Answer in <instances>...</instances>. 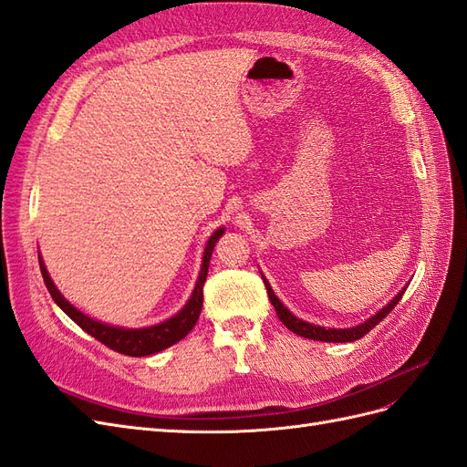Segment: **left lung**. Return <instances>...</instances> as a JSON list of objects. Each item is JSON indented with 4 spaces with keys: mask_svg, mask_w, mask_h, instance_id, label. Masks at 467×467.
<instances>
[{
    "mask_svg": "<svg viewBox=\"0 0 467 467\" xmlns=\"http://www.w3.org/2000/svg\"><path fill=\"white\" fill-rule=\"evenodd\" d=\"M264 284H265V289H268V297L274 305L279 321H282L291 332H296V335H299L303 338H311V340H321V342H354V340H359L362 337H366L371 328H374L378 323H381L383 318L395 309V305L399 303V299H401L403 293H405V287H403L388 305H385L381 311H378L374 317L368 318V321L362 323V325L352 327V328H325V327L305 323V321H301V318H297L296 315H291L284 307V303L275 297V293L272 291L270 284L265 282V279H264Z\"/></svg>",
    "mask_w": 467,
    "mask_h": 467,
    "instance_id": "1",
    "label": "left lung"
}]
</instances>
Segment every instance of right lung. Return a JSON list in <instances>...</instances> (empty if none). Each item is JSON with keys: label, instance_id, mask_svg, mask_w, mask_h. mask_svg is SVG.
<instances>
[{"label": "right lung", "instance_id": "obj_1", "mask_svg": "<svg viewBox=\"0 0 467 467\" xmlns=\"http://www.w3.org/2000/svg\"><path fill=\"white\" fill-rule=\"evenodd\" d=\"M223 233L224 231L219 229V231L213 233V236L209 238V243H207L205 252H203L202 272H199V279L195 284V289L192 293L190 301L185 303V307L176 317L168 318L166 323H160V325L149 327V328L130 330V328H119V327H109V325L93 321V318H89L82 311H78L76 307H72V305L60 296V291L57 289L55 284H52V279H50V275L45 268L41 254H38V264H41V274H43V279H45L47 289L52 296V299H55L58 307L66 315H68L79 328L86 330L89 337L99 340L101 344L108 346V348L119 352V354L140 358V356L156 354L160 350L168 348V346L180 342L183 337H188V332L195 327L199 313H202V307H203V284H205V277H207V272H209V260H211V254H213V248H215L219 236Z\"/></svg>", "mask_w": 467, "mask_h": 467}]
</instances>
